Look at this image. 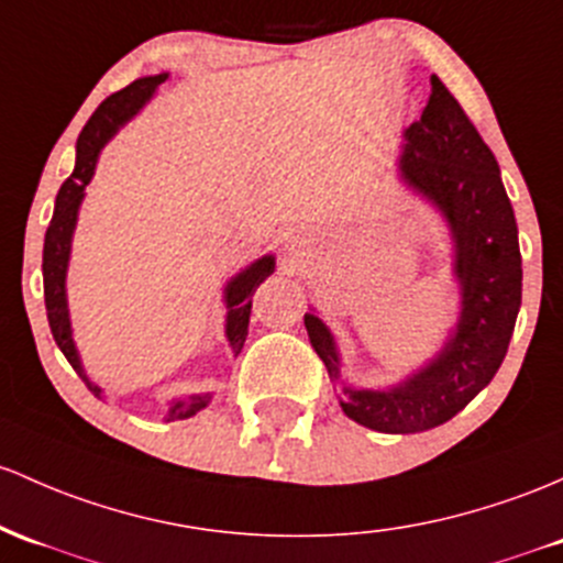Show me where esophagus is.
I'll use <instances>...</instances> for the list:
<instances>
[{
	"label": "esophagus",
	"mask_w": 563,
	"mask_h": 563,
	"mask_svg": "<svg viewBox=\"0 0 563 563\" xmlns=\"http://www.w3.org/2000/svg\"><path fill=\"white\" fill-rule=\"evenodd\" d=\"M305 249H307V240L305 238H299V234H291V238H288L286 251H288V256L294 258V262H299V258L305 256Z\"/></svg>",
	"instance_id": "obj_1"
}]
</instances>
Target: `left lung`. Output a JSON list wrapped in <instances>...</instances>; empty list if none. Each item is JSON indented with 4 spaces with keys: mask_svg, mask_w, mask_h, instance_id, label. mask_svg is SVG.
Returning a JSON list of instances; mask_svg holds the SVG:
<instances>
[{
    "mask_svg": "<svg viewBox=\"0 0 563 563\" xmlns=\"http://www.w3.org/2000/svg\"><path fill=\"white\" fill-rule=\"evenodd\" d=\"M400 178L424 195L454 240V275L462 310L443 350L390 390L344 387L342 411L376 432H422L449 422L494 379L508 352L521 307V251L499 165L471 117L432 74L430 101L406 131ZM307 333L331 379L339 352L318 314H305Z\"/></svg>",
    "mask_w": 563,
    "mask_h": 563,
    "instance_id": "1",
    "label": "left lung"
}]
</instances>
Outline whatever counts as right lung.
Segmentation results:
<instances>
[{
	"label": "right lung",
	"mask_w": 563,
	"mask_h": 563,
	"mask_svg": "<svg viewBox=\"0 0 563 563\" xmlns=\"http://www.w3.org/2000/svg\"><path fill=\"white\" fill-rule=\"evenodd\" d=\"M168 79V74H154V77H141L135 82L122 88L114 96H109L101 103L88 125L82 128L77 139V165L74 173L64 181L58 197H55V211L53 221L47 227L45 234V251H42V277H45V307H47V320H51V331L55 344L66 355V361L71 363V368L82 376V382L88 385V390L101 398V387L92 385L85 374L82 361H79L77 347H74L71 339V323H69V307H66V269H69V253H71V234L77 227V213L79 202L85 197V187L90 184L92 173H96L98 154H101L103 144L125 125L128 120L144 107L146 101L154 96L157 85H163ZM275 272V256H262L258 262H253L251 267L232 277L224 288V301H227V339H230V347L234 355L243 350L245 336H249V323H251V296L256 294V288ZM211 400V393H197L187 395V398L173 400L165 419H189L197 411H202Z\"/></svg>",
	"instance_id": "add662e5"
}]
</instances>
